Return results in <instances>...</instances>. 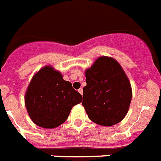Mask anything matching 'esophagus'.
Listing matches in <instances>:
<instances>
[{
    "label": "esophagus",
    "instance_id": "obj_1",
    "mask_svg": "<svg viewBox=\"0 0 161 161\" xmlns=\"http://www.w3.org/2000/svg\"><path fill=\"white\" fill-rule=\"evenodd\" d=\"M78 92L82 95V94H83V89H82V88H80L79 90H78Z\"/></svg>",
    "mask_w": 161,
    "mask_h": 161
}]
</instances>
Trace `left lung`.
I'll list each match as a JSON object with an SVG mask.
<instances>
[{"instance_id": "8db88e82", "label": "left lung", "mask_w": 161, "mask_h": 161, "mask_svg": "<svg viewBox=\"0 0 161 161\" xmlns=\"http://www.w3.org/2000/svg\"><path fill=\"white\" fill-rule=\"evenodd\" d=\"M82 105L94 123L112 126L123 120L130 108L132 90L130 80L118 62L98 58L86 71Z\"/></svg>"}]
</instances>
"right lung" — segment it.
I'll return each mask as SVG.
<instances>
[{"label": "right lung", "mask_w": 161, "mask_h": 161, "mask_svg": "<svg viewBox=\"0 0 161 161\" xmlns=\"http://www.w3.org/2000/svg\"><path fill=\"white\" fill-rule=\"evenodd\" d=\"M82 101L71 83L50 66L33 76L25 94V105L31 120L40 127L53 129L67 120L71 108Z\"/></svg>", "instance_id": "add662e5"}]
</instances>
